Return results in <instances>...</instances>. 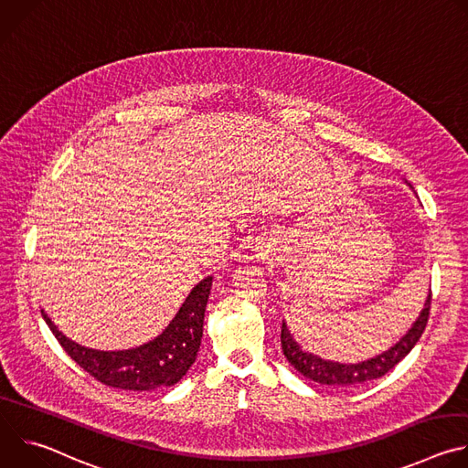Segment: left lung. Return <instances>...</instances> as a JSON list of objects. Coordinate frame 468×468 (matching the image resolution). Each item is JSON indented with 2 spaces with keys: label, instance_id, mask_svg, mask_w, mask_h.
<instances>
[{
  "label": "left lung",
  "instance_id": "1",
  "mask_svg": "<svg viewBox=\"0 0 468 468\" xmlns=\"http://www.w3.org/2000/svg\"><path fill=\"white\" fill-rule=\"evenodd\" d=\"M430 309H431V291L428 294V300H426L424 309L419 314L417 322L413 324V327L406 333V335L399 339V343H396L390 350L383 352L381 356L372 357L363 363H357V365L324 361L309 352H303L300 348V345L292 339L285 322L282 324V348H283V354L289 359V363L300 374H303L307 379L320 383V385H329V387H356L365 381L385 376L390 368H394L413 350V346L419 343V339L422 337V333L426 329V324L430 318Z\"/></svg>",
  "mask_w": 468,
  "mask_h": 468
}]
</instances>
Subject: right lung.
Instances as JSON below:
<instances>
[{
    "instance_id": "add662e5",
    "label": "right lung",
    "mask_w": 468,
    "mask_h": 468,
    "mask_svg": "<svg viewBox=\"0 0 468 468\" xmlns=\"http://www.w3.org/2000/svg\"><path fill=\"white\" fill-rule=\"evenodd\" d=\"M211 282L213 278H206L190 291L176 318L155 341L133 350L98 352L85 348L66 339L48 314L42 316L62 350L94 379L125 390H155L177 383L196 361Z\"/></svg>"
}]
</instances>
